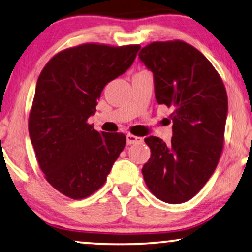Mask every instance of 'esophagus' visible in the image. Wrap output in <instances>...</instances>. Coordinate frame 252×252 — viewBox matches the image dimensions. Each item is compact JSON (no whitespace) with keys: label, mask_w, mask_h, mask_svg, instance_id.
Wrapping results in <instances>:
<instances>
[{"label":"esophagus","mask_w":252,"mask_h":252,"mask_svg":"<svg viewBox=\"0 0 252 252\" xmlns=\"http://www.w3.org/2000/svg\"><path fill=\"white\" fill-rule=\"evenodd\" d=\"M126 139H127V144H134V143L142 142V137L135 136V135H133V134H127Z\"/></svg>","instance_id":"esophagus-1"}]
</instances>
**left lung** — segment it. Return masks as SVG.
Returning a JSON list of instances; mask_svg holds the SVG:
<instances>
[{
    "label": "left lung",
    "mask_w": 252,
    "mask_h": 252,
    "mask_svg": "<svg viewBox=\"0 0 252 252\" xmlns=\"http://www.w3.org/2000/svg\"><path fill=\"white\" fill-rule=\"evenodd\" d=\"M139 57L153 72L158 104L173 110L171 143L144 139L151 151L142 168L144 181L160 201L187 202L208 182L221 156L228 111L225 85L208 58L184 41L151 42Z\"/></svg>",
    "instance_id": "left-lung-1"
}]
</instances>
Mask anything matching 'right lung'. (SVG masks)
<instances>
[{"label":"right lung","instance_id":"obj_1","mask_svg":"<svg viewBox=\"0 0 252 252\" xmlns=\"http://www.w3.org/2000/svg\"><path fill=\"white\" fill-rule=\"evenodd\" d=\"M139 49L84 43L60 51L41 71L30 137L46 180L67 197L98 190L125 148L123 133H99L87 120L105 85L128 70Z\"/></svg>","mask_w":252,"mask_h":252}]
</instances>
